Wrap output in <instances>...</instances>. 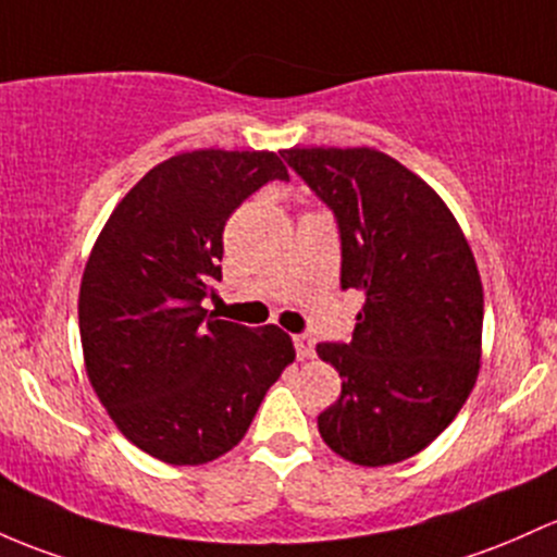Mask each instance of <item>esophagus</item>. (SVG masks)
Segmentation results:
<instances>
[{
  "label": "esophagus",
  "mask_w": 557,
  "mask_h": 557,
  "mask_svg": "<svg viewBox=\"0 0 557 557\" xmlns=\"http://www.w3.org/2000/svg\"><path fill=\"white\" fill-rule=\"evenodd\" d=\"M293 344H296V357L298 359H311L314 357V341H311V335L301 333L293 338Z\"/></svg>",
  "instance_id": "34e87169"
}]
</instances>
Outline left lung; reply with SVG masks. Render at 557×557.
<instances>
[{
  "instance_id": "left-lung-1",
  "label": "left lung",
  "mask_w": 557,
  "mask_h": 557,
  "mask_svg": "<svg viewBox=\"0 0 557 557\" xmlns=\"http://www.w3.org/2000/svg\"><path fill=\"white\" fill-rule=\"evenodd\" d=\"M288 166L333 209L341 288L362 290L348 344H320L341 396L320 436L354 466L425 449L457 418L481 368L484 288L436 189L375 148H290Z\"/></svg>"
}]
</instances>
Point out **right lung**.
Wrapping results in <instances>:
<instances>
[{
  "label": "right lung",
  "mask_w": 557,
  "mask_h": 557,
  "mask_svg": "<svg viewBox=\"0 0 557 557\" xmlns=\"http://www.w3.org/2000/svg\"><path fill=\"white\" fill-rule=\"evenodd\" d=\"M272 180H288L277 152H180L124 195L84 267L78 330L91 388L134 447L169 466H203L235 447L296 359L277 325L253 330L203 309L222 280L224 224Z\"/></svg>",
  "instance_id": "obj_1"
}]
</instances>
